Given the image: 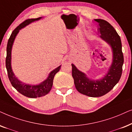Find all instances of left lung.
I'll use <instances>...</instances> for the list:
<instances>
[{"label": "left lung", "mask_w": 132, "mask_h": 132, "mask_svg": "<svg viewBox=\"0 0 132 132\" xmlns=\"http://www.w3.org/2000/svg\"><path fill=\"white\" fill-rule=\"evenodd\" d=\"M100 27V37L109 44L113 52V61L108 73L99 80L89 79L85 73L79 71L72 64V75L77 90L90 97H99L110 92L120 80L122 75L124 56L120 37L114 28L107 21L95 19Z\"/></svg>", "instance_id": "left-lung-1"}]
</instances>
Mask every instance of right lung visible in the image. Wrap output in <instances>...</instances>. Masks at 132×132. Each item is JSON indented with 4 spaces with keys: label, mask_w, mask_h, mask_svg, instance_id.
I'll use <instances>...</instances> for the list:
<instances>
[{
    "label": "right lung",
    "mask_w": 132,
    "mask_h": 132,
    "mask_svg": "<svg viewBox=\"0 0 132 132\" xmlns=\"http://www.w3.org/2000/svg\"><path fill=\"white\" fill-rule=\"evenodd\" d=\"M42 17H38V18L37 19H27V20H24L23 22L19 24L11 33L10 37L8 41L6 47V60H5V64H6V68L9 80L11 82L12 86L19 93H20L23 95L29 98L40 97V96H45L48 94L50 92L51 89H52L54 76L60 71L61 67L60 65L57 68L53 70L50 73L48 78L45 81H44L43 82H42V83L38 84V85H29V84H26L21 82L15 77L13 71H12L11 65V49L15 36L18 34L19 30L22 28H24V26L28 25V24L31 23V22L39 20Z\"/></svg>",
    "instance_id": "right-lung-1"
}]
</instances>
